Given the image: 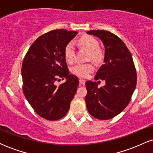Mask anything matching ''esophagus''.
Here are the masks:
<instances>
[{
  "label": "esophagus",
  "instance_id": "1",
  "mask_svg": "<svg viewBox=\"0 0 153 153\" xmlns=\"http://www.w3.org/2000/svg\"><path fill=\"white\" fill-rule=\"evenodd\" d=\"M79 82H80V85H84L85 84V80H83V79H81V78L79 79Z\"/></svg>",
  "mask_w": 153,
  "mask_h": 153
}]
</instances>
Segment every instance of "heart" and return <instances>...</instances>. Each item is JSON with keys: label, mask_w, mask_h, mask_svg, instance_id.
Here are the masks:
<instances>
[{"label": "heart", "mask_w": 153, "mask_h": 153, "mask_svg": "<svg viewBox=\"0 0 153 153\" xmlns=\"http://www.w3.org/2000/svg\"><path fill=\"white\" fill-rule=\"evenodd\" d=\"M78 45L82 48L85 49L89 52L88 59L94 62H99L102 58V54L101 52L98 50L99 45V42L94 36L85 35L80 37L78 41ZM65 58L68 63H73L75 61V49L73 44L72 42L68 43L66 45L64 51ZM94 65L91 63L86 64H78L74 66L72 69V73L73 74L78 75L79 77L85 78L89 73L94 71Z\"/></svg>", "instance_id": "heart-1"}]
</instances>
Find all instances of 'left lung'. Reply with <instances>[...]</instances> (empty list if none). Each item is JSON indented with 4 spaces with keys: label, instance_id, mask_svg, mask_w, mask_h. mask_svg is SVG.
<instances>
[{
    "label": "left lung",
    "instance_id": "8db88e82",
    "mask_svg": "<svg viewBox=\"0 0 153 153\" xmlns=\"http://www.w3.org/2000/svg\"><path fill=\"white\" fill-rule=\"evenodd\" d=\"M102 42L104 59L95 79L105 80L103 87L96 82H85V103L92 117L101 120L110 119L120 114L129 104L137 85V73L132 57L125 44L115 34L104 30H91Z\"/></svg>",
    "mask_w": 153,
    "mask_h": 153
}]
</instances>
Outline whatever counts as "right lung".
<instances>
[{
    "instance_id": "obj_1",
    "label": "right lung",
    "mask_w": 153,
    "mask_h": 153,
    "mask_svg": "<svg viewBox=\"0 0 153 153\" xmlns=\"http://www.w3.org/2000/svg\"><path fill=\"white\" fill-rule=\"evenodd\" d=\"M77 31L57 29L38 37L22 63L23 91L38 115L50 121L65 117L78 86V78L69 74L65 58L66 45ZM66 79L59 87L57 80Z\"/></svg>"
}]
</instances>
